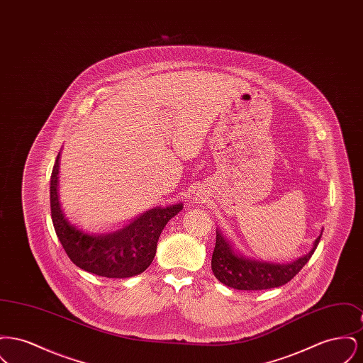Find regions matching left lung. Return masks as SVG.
Returning a JSON list of instances; mask_svg holds the SVG:
<instances>
[{"label": "left lung", "mask_w": 363, "mask_h": 363, "mask_svg": "<svg viewBox=\"0 0 363 363\" xmlns=\"http://www.w3.org/2000/svg\"><path fill=\"white\" fill-rule=\"evenodd\" d=\"M321 235L311 252L291 264H271L238 256L228 241L216 231V243L212 253V271L219 281L237 290H267L289 283L311 259Z\"/></svg>", "instance_id": "left-lung-1"}]
</instances>
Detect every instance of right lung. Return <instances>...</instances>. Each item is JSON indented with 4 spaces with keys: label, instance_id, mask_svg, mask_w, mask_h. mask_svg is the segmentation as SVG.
<instances>
[{
    "label": "right lung",
    "instance_id": "add662e5",
    "mask_svg": "<svg viewBox=\"0 0 363 363\" xmlns=\"http://www.w3.org/2000/svg\"><path fill=\"white\" fill-rule=\"evenodd\" d=\"M58 169L60 152L50 178V206L55 234L70 261L98 277L122 279L144 272L155 257L162 230L182 209V204L150 209L121 231L92 237L65 219L58 200Z\"/></svg>",
    "mask_w": 363,
    "mask_h": 363
}]
</instances>
